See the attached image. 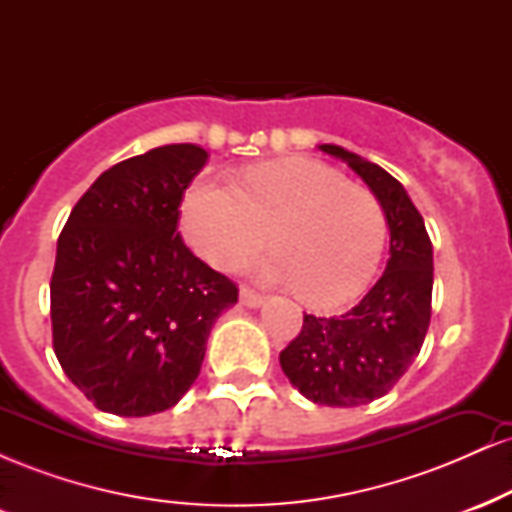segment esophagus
Instances as JSON below:
<instances>
[{"label":"esophagus","instance_id":"obj_1","mask_svg":"<svg viewBox=\"0 0 512 512\" xmlns=\"http://www.w3.org/2000/svg\"><path fill=\"white\" fill-rule=\"evenodd\" d=\"M240 303L248 305V308H260V305L264 303V296L262 293L252 291L250 286H240Z\"/></svg>","mask_w":512,"mask_h":512}]
</instances>
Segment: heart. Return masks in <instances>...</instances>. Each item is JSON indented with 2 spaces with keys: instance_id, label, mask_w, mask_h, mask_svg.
Here are the masks:
<instances>
[{
  "instance_id": "1",
  "label": "heart",
  "mask_w": 512,
  "mask_h": 512,
  "mask_svg": "<svg viewBox=\"0 0 512 512\" xmlns=\"http://www.w3.org/2000/svg\"><path fill=\"white\" fill-rule=\"evenodd\" d=\"M180 228L216 267H236L272 231L276 250L255 264V272L293 284L313 305L351 301L366 289L387 238L378 197L313 158L262 163L238 185L195 182L182 197Z\"/></svg>"
}]
</instances>
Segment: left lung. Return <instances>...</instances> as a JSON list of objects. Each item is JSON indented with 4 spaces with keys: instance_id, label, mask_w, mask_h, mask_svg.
<instances>
[{
    "instance_id": "1",
    "label": "left lung",
    "mask_w": 512,
    "mask_h": 512,
    "mask_svg": "<svg viewBox=\"0 0 512 512\" xmlns=\"http://www.w3.org/2000/svg\"><path fill=\"white\" fill-rule=\"evenodd\" d=\"M320 151L342 158L378 197L390 228V260L363 301L344 315H305L279 363L310 402L358 407L387 395L424 346L431 322L433 245L402 182L342 146L320 144Z\"/></svg>"
}]
</instances>
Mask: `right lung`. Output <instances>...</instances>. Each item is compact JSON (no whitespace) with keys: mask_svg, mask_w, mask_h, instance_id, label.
Listing matches in <instances>:
<instances>
[{"mask_svg":"<svg viewBox=\"0 0 512 512\" xmlns=\"http://www.w3.org/2000/svg\"><path fill=\"white\" fill-rule=\"evenodd\" d=\"M209 154L168 144L93 182L57 240L52 346L101 411L149 416L180 402L202 368L216 317L238 301L228 276L192 255L180 202Z\"/></svg>","mask_w":512,"mask_h":512,"instance_id":"obj_1","label":"right lung"}]
</instances>
